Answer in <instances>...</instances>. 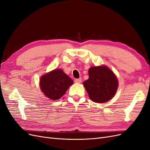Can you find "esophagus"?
<instances>
[{
  "label": "esophagus",
  "mask_w": 150,
  "mask_h": 150,
  "mask_svg": "<svg viewBox=\"0 0 150 150\" xmlns=\"http://www.w3.org/2000/svg\"><path fill=\"white\" fill-rule=\"evenodd\" d=\"M81 81H82V79H81V78L79 79H76L74 80V82L76 83H81Z\"/></svg>",
  "instance_id": "1"
}]
</instances>
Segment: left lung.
<instances>
[{"label":"left lung","instance_id":"left-lung-1","mask_svg":"<svg viewBox=\"0 0 150 150\" xmlns=\"http://www.w3.org/2000/svg\"><path fill=\"white\" fill-rule=\"evenodd\" d=\"M89 79L83 83L89 98L95 103L108 101L115 96L117 79L113 72L106 66L92 67L89 69Z\"/></svg>","mask_w":150,"mask_h":150}]
</instances>
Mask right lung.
I'll use <instances>...</instances> for the list:
<instances>
[{"instance_id":"add662e5","label":"right lung","mask_w":150,"mask_h":150,"mask_svg":"<svg viewBox=\"0 0 150 150\" xmlns=\"http://www.w3.org/2000/svg\"><path fill=\"white\" fill-rule=\"evenodd\" d=\"M73 83L69 76L61 69H55L41 77L40 87L47 98L56 100L65 94Z\"/></svg>"}]
</instances>
